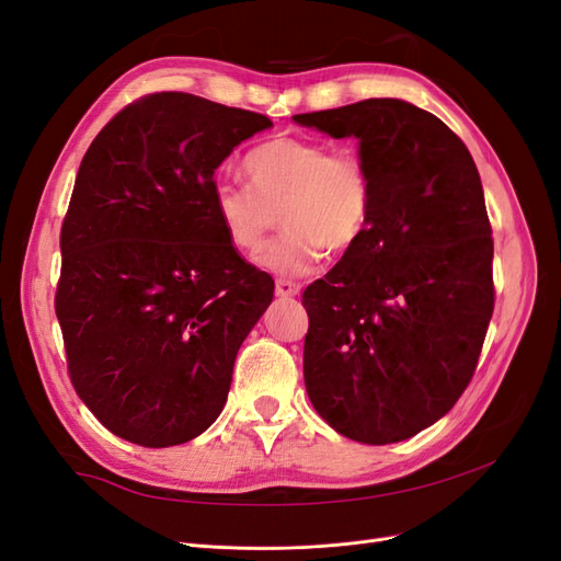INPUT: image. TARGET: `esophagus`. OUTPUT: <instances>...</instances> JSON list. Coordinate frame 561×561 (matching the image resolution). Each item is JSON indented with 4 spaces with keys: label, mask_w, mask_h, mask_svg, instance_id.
<instances>
[{
    "label": "esophagus",
    "mask_w": 561,
    "mask_h": 561,
    "mask_svg": "<svg viewBox=\"0 0 561 561\" xmlns=\"http://www.w3.org/2000/svg\"><path fill=\"white\" fill-rule=\"evenodd\" d=\"M299 295V285L293 283V280H285V278H278L276 280V297L280 299H293Z\"/></svg>",
    "instance_id": "esophagus-1"
}]
</instances>
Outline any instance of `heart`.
Segmentation results:
<instances>
[{
    "label": "heart",
    "mask_w": 561,
    "mask_h": 561,
    "mask_svg": "<svg viewBox=\"0 0 561 561\" xmlns=\"http://www.w3.org/2000/svg\"><path fill=\"white\" fill-rule=\"evenodd\" d=\"M241 182H217L213 213L233 250L260 252L266 233L285 231L266 248L260 266L276 276H307L325 250L346 252L358 243L375 208V180L353 149L307 138H274L250 149Z\"/></svg>",
    "instance_id": "heart-1"
}]
</instances>
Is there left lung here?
I'll return each instance as SVG.
<instances>
[{
    "label": "left lung",
    "instance_id": "obj_1",
    "mask_svg": "<svg viewBox=\"0 0 561 561\" xmlns=\"http://www.w3.org/2000/svg\"><path fill=\"white\" fill-rule=\"evenodd\" d=\"M293 118L358 140L375 180L365 236L304 290V383L336 433L400 443L461 398L494 313L478 165L447 124L398 98Z\"/></svg>",
    "mask_w": 561,
    "mask_h": 561
}]
</instances>
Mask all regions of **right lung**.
I'll use <instances>...</instances> for the list:
<instances>
[{"instance_id": "add662e5", "label": "right lung", "mask_w": 561, "mask_h": 561, "mask_svg": "<svg viewBox=\"0 0 561 561\" xmlns=\"http://www.w3.org/2000/svg\"><path fill=\"white\" fill-rule=\"evenodd\" d=\"M268 116L192 93L118 112L67 208L56 316L77 396L114 435L173 447L210 428L274 278L213 213L215 171Z\"/></svg>"}]
</instances>
